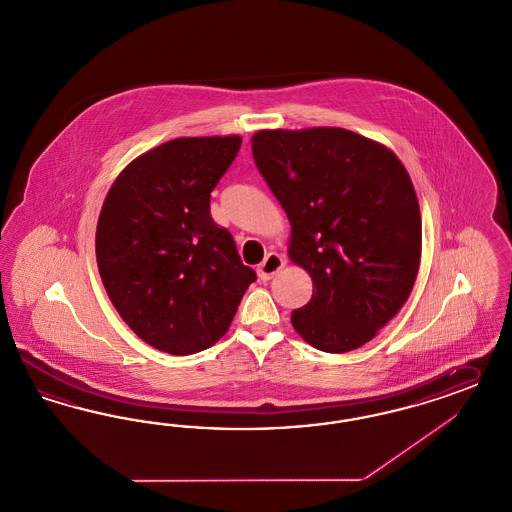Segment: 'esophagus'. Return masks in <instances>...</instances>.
Instances as JSON below:
<instances>
[{"instance_id": "obj_1", "label": "esophagus", "mask_w": 512, "mask_h": 512, "mask_svg": "<svg viewBox=\"0 0 512 512\" xmlns=\"http://www.w3.org/2000/svg\"><path fill=\"white\" fill-rule=\"evenodd\" d=\"M284 260L283 256H279L277 252H269L264 258V262L258 265V277L262 281H269L273 279V275H277L281 269H283Z\"/></svg>"}]
</instances>
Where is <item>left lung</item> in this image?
I'll use <instances>...</instances> for the list:
<instances>
[{
	"label": "left lung",
	"instance_id": "1",
	"mask_svg": "<svg viewBox=\"0 0 512 512\" xmlns=\"http://www.w3.org/2000/svg\"><path fill=\"white\" fill-rule=\"evenodd\" d=\"M252 155L313 281L292 326L326 353L359 349L406 303L421 258L414 184L395 153L340 127L258 131Z\"/></svg>",
	"mask_w": 512,
	"mask_h": 512
}]
</instances>
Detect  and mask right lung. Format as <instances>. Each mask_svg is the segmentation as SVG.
Here are the masks:
<instances>
[{
  "instance_id": "1",
  "label": "right lung",
  "mask_w": 512,
  "mask_h": 512,
  "mask_svg": "<svg viewBox=\"0 0 512 512\" xmlns=\"http://www.w3.org/2000/svg\"><path fill=\"white\" fill-rule=\"evenodd\" d=\"M243 138H174L131 161L98 216L96 262L121 319L171 355L209 349L228 332L254 269L210 216V191Z\"/></svg>"
}]
</instances>
